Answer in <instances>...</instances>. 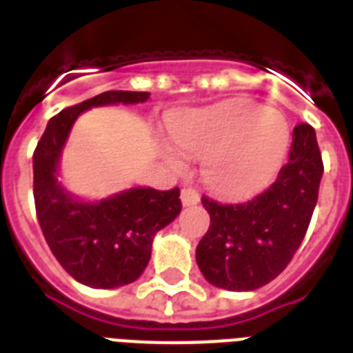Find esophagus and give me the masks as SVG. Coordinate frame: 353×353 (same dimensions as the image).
<instances>
[{
    "instance_id": "34e87169",
    "label": "esophagus",
    "mask_w": 353,
    "mask_h": 353,
    "mask_svg": "<svg viewBox=\"0 0 353 353\" xmlns=\"http://www.w3.org/2000/svg\"><path fill=\"white\" fill-rule=\"evenodd\" d=\"M199 201V194L196 188H183L181 190V203L185 207H190V205H196Z\"/></svg>"
}]
</instances>
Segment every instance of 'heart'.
Masks as SVG:
<instances>
[{
	"label": "heart",
	"mask_w": 353,
	"mask_h": 353,
	"mask_svg": "<svg viewBox=\"0 0 353 353\" xmlns=\"http://www.w3.org/2000/svg\"><path fill=\"white\" fill-rule=\"evenodd\" d=\"M170 137L188 157L203 159L205 185L221 198L241 199L273 181L290 150L284 115L251 101H227L181 113L170 122ZM172 165H179L168 154Z\"/></svg>",
	"instance_id": "b5f03b06"
}]
</instances>
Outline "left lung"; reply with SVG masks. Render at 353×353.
Returning a JSON list of instances; mask_svg holds the SVG:
<instances>
[{"instance_id": "8db88e82", "label": "left lung", "mask_w": 353, "mask_h": 353, "mask_svg": "<svg viewBox=\"0 0 353 353\" xmlns=\"http://www.w3.org/2000/svg\"><path fill=\"white\" fill-rule=\"evenodd\" d=\"M324 166L315 130H293L290 161L276 181L243 203L203 196L210 227L196 249L201 273L216 288L252 291L276 279L306 236Z\"/></svg>"}]
</instances>
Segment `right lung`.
<instances>
[{
	"instance_id": "right-lung-1",
	"label": "right lung",
	"mask_w": 353,
	"mask_h": 353,
	"mask_svg": "<svg viewBox=\"0 0 353 353\" xmlns=\"http://www.w3.org/2000/svg\"><path fill=\"white\" fill-rule=\"evenodd\" d=\"M148 97V91H104L65 108L47 122L32 155L36 216L47 245L74 280L97 290L132 284L143 274L155 232L181 212L179 188H130L85 203L58 183V161L80 113L119 102L137 104Z\"/></svg>"
}]
</instances>
